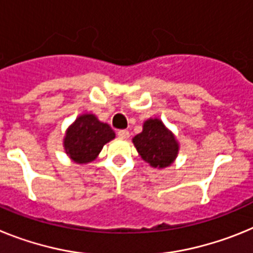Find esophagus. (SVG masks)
Segmentation results:
<instances>
[{
  "label": "esophagus",
  "mask_w": 253,
  "mask_h": 253,
  "mask_svg": "<svg viewBox=\"0 0 253 253\" xmlns=\"http://www.w3.org/2000/svg\"><path fill=\"white\" fill-rule=\"evenodd\" d=\"M117 135H118V137H120V139H124V140L128 139V137H129V132L127 131V129H120V131L117 132Z\"/></svg>",
  "instance_id": "34e87169"
}]
</instances>
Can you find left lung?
Instances as JSON below:
<instances>
[{
  "label": "left lung",
  "instance_id": "1",
  "mask_svg": "<svg viewBox=\"0 0 253 253\" xmlns=\"http://www.w3.org/2000/svg\"><path fill=\"white\" fill-rule=\"evenodd\" d=\"M132 142L142 160L153 168L170 167L178 157V140L159 118L145 121L142 131L133 137Z\"/></svg>",
  "mask_w": 253,
  "mask_h": 253
}]
</instances>
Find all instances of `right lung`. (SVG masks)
<instances>
[{
  "instance_id": "obj_1",
  "label": "right lung",
  "mask_w": 253,
  "mask_h": 253,
  "mask_svg": "<svg viewBox=\"0 0 253 253\" xmlns=\"http://www.w3.org/2000/svg\"><path fill=\"white\" fill-rule=\"evenodd\" d=\"M116 137L109 125L98 120L95 114L83 113L67 127L63 148L67 157L76 164H87L98 158L103 146Z\"/></svg>"
}]
</instances>
